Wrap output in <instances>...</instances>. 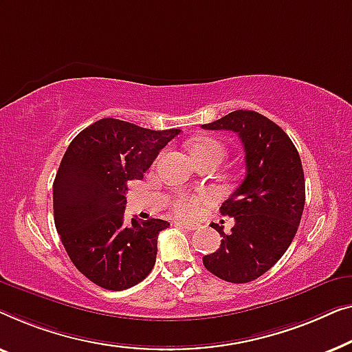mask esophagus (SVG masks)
<instances>
[{"label":"esophagus","instance_id":"obj_1","mask_svg":"<svg viewBox=\"0 0 352 352\" xmlns=\"http://www.w3.org/2000/svg\"><path fill=\"white\" fill-rule=\"evenodd\" d=\"M175 225L185 228V230H188V231H195V230H197V225L188 223V221H175Z\"/></svg>","mask_w":352,"mask_h":352}]
</instances>
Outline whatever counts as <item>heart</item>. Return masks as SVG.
Instances as JSON below:
<instances>
[{"instance_id":"heart-1","label":"heart","mask_w":352,"mask_h":352,"mask_svg":"<svg viewBox=\"0 0 352 352\" xmlns=\"http://www.w3.org/2000/svg\"><path fill=\"white\" fill-rule=\"evenodd\" d=\"M191 155L195 161L199 160H219L225 155V148L217 138H199V140L191 143ZM202 199L199 197H180L174 202V210L178 215L191 217L199 210Z\"/></svg>"}]
</instances>
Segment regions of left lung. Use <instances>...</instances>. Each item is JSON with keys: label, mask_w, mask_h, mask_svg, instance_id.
Returning a JSON list of instances; mask_svg holds the SVG:
<instances>
[{"label": "left lung", "mask_w": 352, "mask_h": 352, "mask_svg": "<svg viewBox=\"0 0 352 352\" xmlns=\"http://www.w3.org/2000/svg\"><path fill=\"white\" fill-rule=\"evenodd\" d=\"M202 129L236 132L245 151V178L220 207L234 226L225 234L212 223L223 239L202 256L212 274L244 284L273 268L294 241L305 209L303 166L289 135L256 111L236 110Z\"/></svg>", "instance_id": "left-lung-1"}]
</instances>
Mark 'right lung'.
I'll use <instances>...</instances> for the list:
<instances>
[{"label":"right lung","mask_w":352,"mask_h":352,"mask_svg":"<svg viewBox=\"0 0 352 352\" xmlns=\"http://www.w3.org/2000/svg\"><path fill=\"white\" fill-rule=\"evenodd\" d=\"M180 129L151 131L105 118L73 138L54 180V221L68 256L89 280L124 290L151 273L160 219L124 221L127 182L142 180Z\"/></svg>","instance_id":"1"}]
</instances>
